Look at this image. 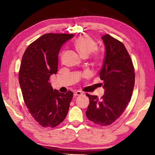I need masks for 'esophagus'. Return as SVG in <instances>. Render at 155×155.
Segmentation results:
<instances>
[{
    "mask_svg": "<svg viewBox=\"0 0 155 155\" xmlns=\"http://www.w3.org/2000/svg\"><path fill=\"white\" fill-rule=\"evenodd\" d=\"M83 94V93H82L81 91H76L74 93V97H77V96H81V95Z\"/></svg>",
    "mask_w": 155,
    "mask_h": 155,
    "instance_id": "34e87169",
    "label": "esophagus"
}]
</instances>
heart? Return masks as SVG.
Masks as SVG:
<instances>
[{
	"instance_id": "b5f03b06",
	"label": "heart",
	"mask_w": 155,
	"mask_h": 155,
	"mask_svg": "<svg viewBox=\"0 0 155 155\" xmlns=\"http://www.w3.org/2000/svg\"><path fill=\"white\" fill-rule=\"evenodd\" d=\"M74 46L83 58H87L91 54L92 62L95 66L102 63V56L97 51V45L93 38L87 35L78 38L74 42Z\"/></svg>"
}]
</instances>
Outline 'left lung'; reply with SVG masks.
Listing matches in <instances>:
<instances>
[{
  "label": "left lung",
  "instance_id": "1",
  "mask_svg": "<svg viewBox=\"0 0 155 155\" xmlns=\"http://www.w3.org/2000/svg\"><path fill=\"white\" fill-rule=\"evenodd\" d=\"M102 39L105 57L99 75L103 81L104 94L98 98L86 94L90 101L86 116L96 124L106 127L116 121L127 107L132 97L135 74L124 45L108 34Z\"/></svg>",
  "mask_w": 155,
  "mask_h": 155
}]
</instances>
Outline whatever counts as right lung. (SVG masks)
<instances>
[{"label":"right lung","mask_w":155,"mask_h":155,"mask_svg":"<svg viewBox=\"0 0 155 155\" xmlns=\"http://www.w3.org/2000/svg\"><path fill=\"white\" fill-rule=\"evenodd\" d=\"M72 34L48 33L32 42L22 56L19 84L26 106L34 119L43 127L54 128L67 117L72 92L59 93L49 83L57 74L60 49Z\"/></svg>","instance_id":"obj_1"}]
</instances>
